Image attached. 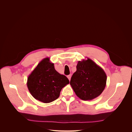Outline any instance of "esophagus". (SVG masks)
I'll return each instance as SVG.
<instances>
[{"label": "esophagus", "instance_id": "esophagus-1", "mask_svg": "<svg viewBox=\"0 0 132 132\" xmlns=\"http://www.w3.org/2000/svg\"><path fill=\"white\" fill-rule=\"evenodd\" d=\"M67 78L68 79L69 81H70L71 78V75H67Z\"/></svg>", "mask_w": 132, "mask_h": 132}]
</instances>
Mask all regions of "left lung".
Here are the masks:
<instances>
[{
    "label": "left lung",
    "instance_id": "obj_1",
    "mask_svg": "<svg viewBox=\"0 0 132 132\" xmlns=\"http://www.w3.org/2000/svg\"><path fill=\"white\" fill-rule=\"evenodd\" d=\"M107 77L103 69L92 59L79 61L70 85L75 94L84 101L99 96L106 86Z\"/></svg>",
    "mask_w": 132,
    "mask_h": 132
}]
</instances>
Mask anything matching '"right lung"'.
<instances>
[{
  "label": "right lung",
  "mask_w": 132,
  "mask_h": 132,
  "mask_svg": "<svg viewBox=\"0 0 132 132\" xmlns=\"http://www.w3.org/2000/svg\"><path fill=\"white\" fill-rule=\"evenodd\" d=\"M69 83L66 76L56 71L47 57L41 60L28 76L27 85L35 98L48 103L57 100L62 88Z\"/></svg>",
  "instance_id": "1"
}]
</instances>
